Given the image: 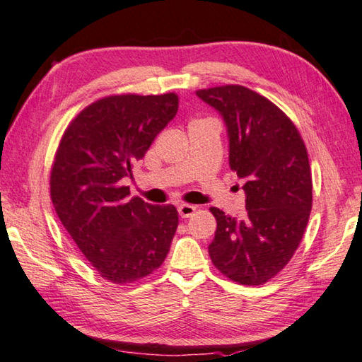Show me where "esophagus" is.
Instances as JSON below:
<instances>
[{
    "label": "esophagus",
    "instance_id": "esophagus-1",
    "mask_svg": "<svg viewBox=\"0 0 362 362\" xmlns=\"http://www.w3.org/2000/svg\"><path fill=\"white\" fill-rule=\"evenodd\" d=\"M195 210H197V206L189 205V204H182V205L177 206V213H180V216H181L182 219L191 218L192 214L195 213Z\"/></svg>",
    "mask_w": 362,
    "mask_h": 362
}]
</instances>
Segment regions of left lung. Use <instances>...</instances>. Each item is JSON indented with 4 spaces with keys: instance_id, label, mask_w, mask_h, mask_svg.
<instances>
[{
    "instance_id": "8db88e82",
    "label": "left lung",
    "mask_w": 362,
    "mask_h": 362,
    "mask_svg": "<svg viewBox=\"0 0 362 362\" xmlns=\"http://www.w3.org/2000/svg\"><path fill=\"white\" fill-rule=\"evenodd\" d=\"M197 97L223 116L229 165L246 194L243 219L210 208L218 227L208 252L232 281L259 286L286 267L307 229L313 202L307 148L293 120L248 87L202 88Z\"/></svg>"
}]
</instances>
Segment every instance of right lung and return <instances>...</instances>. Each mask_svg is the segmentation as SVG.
Returning <instances> with one entry per match:
<instances>
[{
  "label": "right lung",
  "mask_w": 362,
  "mask_h": 362,
  "mask_svg": "<svg viewBox=\"0 0 362 362\" xmlns=\"http://www.w3.org/2000/svg\"><path fill=\"white\" fill-rule=\"evenodd\" d=\"M177 112V95H111L76 116L50 170V199L69 237L105 280L127 284L163 264L173 205L130 199L124 177Z\"/></svg>",
  "instance_id": "1"
}]
</instances>
